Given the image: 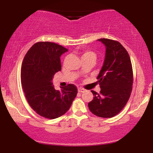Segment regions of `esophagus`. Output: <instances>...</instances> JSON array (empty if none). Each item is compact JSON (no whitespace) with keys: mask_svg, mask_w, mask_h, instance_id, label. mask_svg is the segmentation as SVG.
<instances>
[{"mask_svg":"<svg viewBox=\"0 0 153 153\" xmlns=\"http://www.w3.org/2000/svg\"><path fill=\"white\" fill-rule=\"evenodd\" d=\"M78 91L79 92V93H83V92L85 91V89L83 88H79Z\"/></svg>","mask_w":153,"mask_h":153,"instance_id":"1","label":"esophagus"}]
</instances>
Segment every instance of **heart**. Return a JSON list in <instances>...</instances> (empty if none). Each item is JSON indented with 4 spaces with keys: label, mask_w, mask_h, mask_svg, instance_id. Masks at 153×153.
Returning <instances> with one entry per match:
<instances>
[{
    "label": "heart",
    "mask_w": 153,
    "mask_h": 153,
    "mask_svg": "<svg viewBox=\"0 0 153 153\" xmlns=\"http://www.w3.org/2000/svg\"><path fill=\"white\" fill-rule=\"evenodd\" d=\"M81 58L82 60H85V59H93L96 60V58H97V55L95 52L93 51H90V50H85V51H83L82 55H81Z\"/></svg>",
    "instance_id": "1"
}]
</instances>
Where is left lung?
Returning a JSON list of instances; mask_svg holds the SVG:
<instances>
[{
  "instance_id": "obj_1",
  "label": "left lung",
  "mask_w": 153,
  "mask_h": 153,
  "mask_svg": "<svg viewBox=\"0 0 153 153\" xmlns=\"http://www.w3.org/2000/svg\"><path fill=\"white\" fill-rule=\"evenodd\" d=\"M106 47L105 59L97 79L100 93L91 91L94 97L88 108L95 116L112 118L128 102L132 91L133 70L128 52L118 41L102 38Z\"/></svg>"
}]
</instances>
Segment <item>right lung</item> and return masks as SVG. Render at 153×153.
<instances>
[{
  "label": "right lung",
  "instance_id": "right-lung-1",
  "mask_svg": "<svg viewBox=\"0 0 153 153\" xmlns=\"http://www.w3.org/2000/svg\"><path fill=\"white\" fill-rule=\"evenodd\" d=\"M68 49L51 42H39L27 52L21 69V80L30 107L39 116L54 119L70 109L77 88L68 84L56 91L52 83L54 74L61 70L60 56Z\"/></svg>",
  "mask_w": 153,
  "mask_h": 153
}]
</instances>
